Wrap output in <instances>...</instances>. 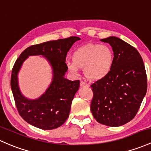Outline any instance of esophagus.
<instances>
[{
	"label": "esophagus",
	"instance_id": "1",
	"mask_svg": "<svg viewBox=\"0 0 151 151\" xmlns=\"http://www.w3.org/2000/svg\"><path fill=\"white\" fill-rule=\"evenodd\" d=\"M80 86H87V83H86V82L83 81H81L80 83Z\"/></svg>",
	"mask_w": 151,
	"mask_h": 151
}]
</instances>
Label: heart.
<instances>
[{"instance_id":"obj_1","label":"heart","mask_w":151,"mask_h":151,"mask_svg":"<svg viewBox=\"0 0 151 151\" xmlns=\"http://www.w3.org/2000/svg\"><path fill=\"white\" fill-rule=\"evenodd\" d=\"M114 55L105 45L88 44L79 48L73 54V60L66 61L70 72L78 74L79 68H83L87 78L99 80L111 70Z\"/></svg>"}]
</instances>
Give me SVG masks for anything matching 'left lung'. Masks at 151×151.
I'll use <instances>...</instances> for the list:
<instances>
[{
  "mask_svg": "<svg viewBox=\"0 0 151 151\" xmlns=\"http://www.w3.org/2000/svg\"><path fill=\"white\" fill-rule=\"evenodd\" d=\"M101 41L112 46L114 62L109 73L91 85L90 108L97 122L119 127L134 118L145 97V65L138 51L120 38L112 36Z\"/></svg>",
  "mask_w": 151,
  "mask_h": 151,
  "instance_id": "1",
  "label": "left lung"
}]
</instances>
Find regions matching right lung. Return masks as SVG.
I'll list each match as a JSON object with an SVG mask.
<instances>
[{
	"label": "right lung",
	"instance_id": "1",
	"mask_svg": "<svg viewBox=\"0 0 151 151\" xmlns=\"http://www.w3.org/2000/svg\"><path fill=\"white\" fill-rule=\"evenodd\" d=\"M76 36L32 45L23 51L12 68L11 87L17 108L21 117L31 125L44 130L57 129L66 122L71 103L80 85V81H69L64 76L68 70L65 60ZM32 55H43L50 63L53 80L45 94L31 101L21 95L18 86L17 74L23 62Z\"/></svg>",
	"mask_w": 151,
	"mask_h": 151
}]
</instances>
